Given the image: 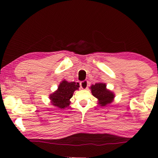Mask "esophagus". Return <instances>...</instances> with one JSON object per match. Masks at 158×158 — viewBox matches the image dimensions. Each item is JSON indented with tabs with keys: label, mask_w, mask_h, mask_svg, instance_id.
<instances>
[{
	"label": "esophagus",
	"mask_w": 158,
	"mask_h": 158,
	"mask_svg": "<svg viewBox=\"0 0 158 158\" xmlns=\"http://www.w3.org/2000/svg\"><path fill=\"white\" fill-rule=\"evenodd\" d=\"M88 85H89V82L88 81H83L80 82V86L82 89H86L88 88Z\"/></svg>",
	"instance_id": "esophagus-1"
}]
</instances>
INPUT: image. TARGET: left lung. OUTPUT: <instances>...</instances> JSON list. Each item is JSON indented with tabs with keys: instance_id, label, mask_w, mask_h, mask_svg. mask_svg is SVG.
Returning a JSON list of instances; mask_svg holds the SVG:
<instances>
[{
	"instance_id": "1",
	"label": "left lung",
	"mask_w": 158,
	"mask_h": 158,
	"mask_svg": "<svg viewBox=\"0 0 158 158\" xmlns=\"http://www.w3.org/2000/svg\"><path fill=\"white\" fill-rule=\"evenodd\" d=\"M92 95L98 99V104L100 106H106L114 100L115 94L111 90L106 89L105 83H96L90 87Z\"/></svg>"
}]
</instances>
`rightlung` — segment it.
I'll use <instances>...</instances> for the list:
<instances>
[{"instance_id": "right-lung-1", "label": "right lung", "mask_w": 158, "mask_h": 158, "mask_svg": "<svg viewBox=\"0 0 158 158\" xmlns=\"http://www.w3.org/2000/svg\"><path fill=\"white\" fill-rule=\"evenodd\" d=\"M79 83L68 82L65 79L63 80L58 85V89L49 95L50 102L60 109L68 107L71 102L70 99L73 97L74 92L79 90Z\"/></svg>"}]
</instances>
